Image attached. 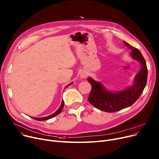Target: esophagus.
<instances>
[{"label":"esophagus","instance_id":"34e87169","mask_svg":"<svg viewBox=\"0 0 159 159\" xmlns=\"http://www.w3.org/2000/svg\"><path fill=\"white\" fill-rule=\"evenodd\" d=\"M80 77L81 78H82V79H84V78H86L87 76H88V75H87V73H85V72H82L81 73H80Z\"/></svg>","mask_w":159,"mask_h":159}]
</instances>
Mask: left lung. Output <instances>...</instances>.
Wrapping results in <instances>:
<instances>
[{
	"instance_id": "obj_1",
	"label": "left lung",
	"mask_w": 159,
	"mask_h": 159,
	"mask_svg": "<svg viewBox=\"0 0 159 159\" xmlns=\"http://www.w3.org/2000/svg\"><path fill=\"white\" fill-rule=\"evenodd\" d=\"M124 44L131 49V57L141 64V70L134 77L132 85L123 90L112 92L108 90L100 82L88 77L91 90L88 101L97 109L107 112H113L129 107L137 100L146 87L148 78V69L146 61L141 53L136 48L125 41Z\"/></svg>"
}]
</instances>
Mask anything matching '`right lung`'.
I'll return each instance as SVG.
<instances>
[{"label":"right lung","instance_id":"1","mask_svg":"<svg viewBox=\"0 0 159 159\" xmlns=\"http://www.w3.org/2000/svg\"><path fill=\"white\" fill-rule=\"evenodd\" d=\"M71 84H73V82H71V83L68 84V85L66 86L65 88H66L68 86H70ZM63 107H64V101L62 100V103H61V106H60L59 108L57 109V111H56L54 113H53L52 114H51V115H50V116H46V117H43V118H33V117L32 118H33V119H34V120H38V121H44V120H49V119H50V118H52L55 117V116H56L57 115H58V114L62 111V109H63Z\"/></svg>","mask_w":159,"mask_h":159}]
</instances>
